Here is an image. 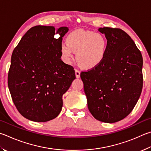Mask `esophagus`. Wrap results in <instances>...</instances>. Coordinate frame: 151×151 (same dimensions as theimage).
I'll list each match as a JSON object with an SVG mask.
<instances>
[{
    "mask_svg": "<svg viewBox=\"0 0 151 151\" xmlns=\"http://www.w3.org/2000/svg\"><path fill=\"white\" fill-rule=\"evenodd\" d=\"M80 75H81L80 70H78V69H75V75H76V77L77 78H80Z\"/></svg>",
    "mask_w": 151,
    "mask_h": 151,
    "instance_id": "esophagus-1",
    "label": "esophagus"
}]
</instances>
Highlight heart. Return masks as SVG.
I'll use <instances>...</instances> for the list:
<instances>
[{
  "mask_svg": "<svg viewBox=\"0 0 151 151\" xmlns=\"http://www.w3.org/2000/svg\"><path fill=\"white\" fill-rule=\"evenodd\" d=\"M108 40L104 35L84 29H76L67 37V43L61 45L62 58L70 64L76 52V59L82 67L92 68L99 65L105 58Z\"/></svg>",
  "mask_w": 151,
  "mask_h": 151,
  "instance_id": "obj_1",
  "label": "heart"
}]
</instances>
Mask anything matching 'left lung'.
<instances>
[{
    "mask_svg": "<svg viewBox=\"0 0 151 151\" xmlns=\"http://www.w3.org/2000/svg\"><path fill=\"white\" fill-rule=\"evenodd\" d=\"M98 31L108 40L105 58L81 73L88 108L95 119L115 123L133 110L142 88V57L127 33L104 27Z\"/></svg>",
    "mask_w": 151,
    "mask_h": 151,
    "instance_id": "left-lung-1",
    "label": "left lung"
}]
</instances>
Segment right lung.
<instances>
[{"instance_id":"obj_1","label":"right lung","mask_w":151,"mask_h":151,"mask_svg":"<svg viewBox=\"0 0 151 151\" xmlns=\"http://www.w3.org/2000/svg\"><path fill=\"white\" fill-rule=\"evenodd\" d=\"M67 27H32L14 49L8 85L22 116L36 122L60 114L63 95L76 78L74 68L61 59L63 37Z\"/></svg>"}]
</instances>
